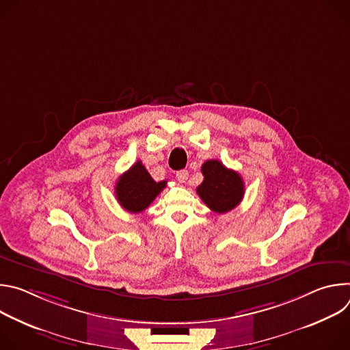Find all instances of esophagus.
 I'll use <instances>...</instances> for the list:
<instances>
[{
    "label": "esophagus",
    "mask_w": 350,
    "mask_h": 350,
    "mask_svg": "<svg viewBox=\"0 0 350 350\" xmlns=\"http://www.w3.org/2000/svg\"><path fill=\"white\" fill-rule=\"evenodd\" d=\"M176 177H177V180H178L180 183H185L187 178H188V172H187V170H178V172L176 173Z\"/></svg>",
    "instance_id": "obj_1"
}]
</instances>
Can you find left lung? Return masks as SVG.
<instances>
[{
    "instance_id": "1",
    "label": "left lung",
    "mask_w": 350,
    "mask_h": 350,
    "mask_svg": "<svg viewBox=\"0 0 350 350\" xmlns=\"http://www.w3.org/2000/svg\"><path fill=\"white\" fill-rule=\"evenodd\" d=\"M201 172L204 181L196 188V193L211 211L226 213L239 205L245 193V185L237 172L213 159L206 161Z\"/></svg>"
}]
</instances>
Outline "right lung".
<instances>
[{"label":"right lung","instance_id":"add662e5","mask_svg":"<svg viewBox=\"0 0 350 350\" xmlns=\"http://www.w3.org/2000/svg\"><path fill=\"white\" fill-rule=\"evenodd\" d=\"M166 184V180L157 183L141 161H137V163L119 177L115 193L123 209L130 213H139L154 202Z\"/></svg>","mask_w":350,"mask_h":350}]
</instances>
